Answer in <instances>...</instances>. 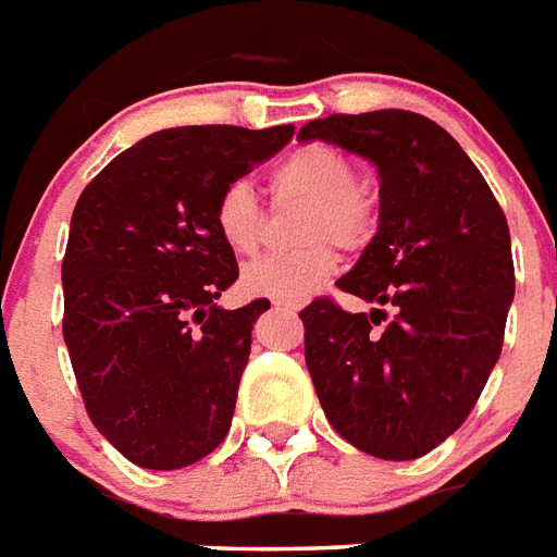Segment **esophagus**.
Instances as JSON below:
<instances>
[{
    "mask_svg": "<svg viewBox=\"0 0 557 557\" xmlns=\"http://www.w3.org/2000/svg\"><path fill=\"white\" fill-rule=\"evenodd\" d=\"M274 306H277L280 311H288V314H297V311L302 309L300 302H294V300H274Z\"/></svg>",
    "mask_w": 557,
    "mask_h": 557,
    "instance_id": "34e87169",
    "label": "esophagus"
}]
</instances>
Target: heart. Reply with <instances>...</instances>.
Segmentation results:
<instances>
[{
    "instance_id": "b5f03b06",
    "label": "heart",
    "mask_w": 557,
    "mask_h": 557,
    "mask_svg": "<svg viewBox=\"0 0 557 557\" xmlns=\"http://www.w3.org/2000/svg\"><path fill=\"white\" fill-rule=\"evenodd\" d=\"M271 191L280 200H306V239H332L343 248L363 246L374 225L372 200L357 188L355 162L323 143L294 148L271 171ZM214 225L225 246L237 255H255L263 237V206L255 185L234 180L214 202ZM337 271V257L329 246H311L292 255H269L248 263L243 288L271 300H306L329 283Z\"/></svg>"
}]
</instances>
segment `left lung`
<instances>
[{
	"instance_id": "obj_1",
	"label": "left lung",
	"mask_w": 557,
	"mask_h": 557,
	"mask_svg": "<svg viewBox=\"0 0 557 557\" xmlns=\"http://www.w3.org/2000/svg\"><path fill=\"white\" fill-rule=\"evenodd\" d=\"M297 139L357 153L381 176L377 234L337 280L377 309L351 314L318 297L300 311L320 406L366 455L414 460L469 418L498 363L515 297L509 225L467 151L429 116L332 114Z\"/></svg>"
}]
</instances>
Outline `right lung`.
<instances>
[{
    "instance_id": "1",
    "label": "right lung",
    "mask_w": 557,
    "mask_h": 557,
    "mask_svg": "<svg viewBox=\"0 0 557 557\" xmlns=\"http://www.w3.org/2000/svg\"><path fill=\"white\" fill-rule=\"evenodd\" d=\"M292 137V125L157 131L76 200L62 334L88 418L137 467H191L228 435L269 300L216 306L239 269L214 202Z\"/></svg>"
}]
</instances>
